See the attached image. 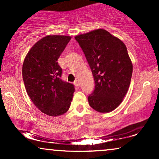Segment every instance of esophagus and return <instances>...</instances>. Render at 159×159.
<instances>
[{
  "mask_svg": "<svg viewBox=\"0 0 159 159\" xmlns=\"http://www.w3.org/2000/svg\"><path fill=\"white\" fill-rule=\"evenodd\" d=\"M74 84L75 85L76 87H79V86H80L79 81H78V79H77V80H75V82H74Z\"/></svg>",
  "mask_w": 159,
  "mask_h": 159,
  "instance_id": "1",
  "label": "esophagus"
}]
</instances>
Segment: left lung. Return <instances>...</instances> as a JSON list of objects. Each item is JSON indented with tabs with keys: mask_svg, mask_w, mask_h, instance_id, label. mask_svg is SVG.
<instances>
[{
	"mask_svg": "<svg viewBox=\"0 0 159 159\" xmlns=\"http://www.w3.org/2000/svg\"><path fill=\"white\" fill-rule=\"evenodd\" d=\"M75 39L84 53L95 81L89 105L100 113L111 112L123 102L130 85L133 67L126 46L103 29Z\"/></svg>",
	"mask_w": 159,
	"mask_h": 159,
	"instance_id": "1",
	"label": "left lung"
}]
</instances>
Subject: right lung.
Returning a JSON list of instances; mask_svg holds the SVG:
<instances>
[{"instance_id":"1","label":"right lung","mask_w":159,"mask_h":159,"mask_svg":"<svg viewBox=\"0 0 159 159\" xmlns=\"http://www.w3.org/2000/svg\"><path fill=\"white\" fill-rule=\"evenodd\" d=\"M68 36H46L34 45L25 57L22 77L27 93L40 111L55 116L65 114L70 107L75 87L61 79L57 63L70 41Z\"/></svg>"}]
</instances>
